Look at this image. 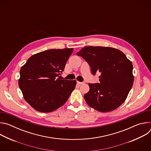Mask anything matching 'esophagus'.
<instances>
[{
  "instance_id": "34e87169",
  "label": "esophagus",
  "mask_w": 151,
  "mask_h": 151,
  "mask_svg": "<svg viewBox=\"0 0 151 151\" xmlns=\"http://www.w3.org/2000/svg\"><path fill=\"white\" fill-rule=\"evenodd\" d=\"M78 82V83H79V84H80V85H82V84H83L85 82H79V81H78L77 82Z\"/></svg>"
}]
</instances>
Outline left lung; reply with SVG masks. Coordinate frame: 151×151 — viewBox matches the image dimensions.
Returning a JSON list of instances; mask_svg holds the SVG:
<instances>
[{"instance_id": "8db88e82", "label": "left lung", "mask_w": 151, "mask_h": 151, "mask_svg": "<svg viewBox=\"0 0 151 151\" xmlns=\"http://www.w3.org/2000/svg\"><path fill=\"white\" fill-rule=\"evenodd\" d=\"M77 55L87 61L93 75L100 72L98 83H88L85 100L101 112L112 111L126 100L134 82L133 64L120 50L112 47H85Z\"/></svg>"}]
</instances>
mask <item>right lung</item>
I'll use <instances>...</instances> for the list:
<instances>
[{
	"label": "right lung",
	"mask_w": 151,
	"mask_h": 151,
	"mask_svg": "<svg viewBox=\"0 0 151 151\" xmlns=\"http://www.w3.org/2000/svg\"><path fill=\"white\" fill-rule=\"evenodd\" d=\"M73 48L49 50L31 56L21 67L19 87L34 109L51 112L66 102L76 84L75 80L57 78Z\"/></svg>",
	"instance_id": "1"
}]
</instances>
